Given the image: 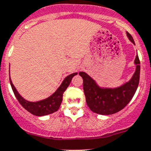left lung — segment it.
Masks as SVG:
<instances>
[{"label":"left lung","instance_id":"1","mask_svg":"<svg viewBox=\"0 0 151 151\" xmlns=\"http://www.w3.org/2000/svg\"><path fill=\"white\" fill-rule=\"evenodd\" d=\"M127 35L133 44L132 37ZM136 70L129 82L117 88H101L85 73L80 72L83 78V89L86 103L91 111L102 115H110L122 110L132 100L138 88L140 79V60L137 55L134 60Z\"/></svg>","mask_w":151,"mask_h":151}]
</instances>
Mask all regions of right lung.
Wrapping results in <instances>:
<instances>
[{
    "label": "right lung",
    "instance_id": "obj_1",
    "mask_svg": "<svg viewBox=\"0 0 151 151\" xmlns=\"http://www.w3.org/2000/svg\"><path fill=\"white\" fill-rule=\"evenodd\" d=\"M76 75H77V73H73V74L69 75L67 77H66L60 86L59 87V88L56 91L54 94H52L50 97H49L47 99L38 101V102H29V101L23 99L19 95L16 88L14 87V85L12 83V81L10 78V82L13 93L15 94L16 97L17 98L19 104L23 106V108H25L27 111H29V113H31L33 115L41 116L48 115V114L53 113L58 110V109L60 106L61 103H62L63 92L66 90L67 87L71 82L72 78Z\"/></svg>",
    "mask_w": 151,
    "mask_h": 151
}]
</instances>
